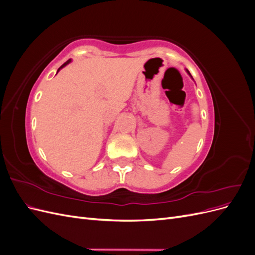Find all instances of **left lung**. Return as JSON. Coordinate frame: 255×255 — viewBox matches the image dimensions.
Segmentation results:
<instances>
[{
    "label": "left lung",
    "instance_id": "left-lung-1",
    "mask_svg": "<svg viewBox=\"0 0 255 255\" xmlns=\"http://www.w3.org/2000/svg\"><path fill=\"white\" fill-rule=\"evenodd\" d=\"M186 71H187V73H188V74H189V75H190V76H191V74H190V73H189V71H188V70H187V69H186Z\"/></svg>",
    "mask_w": 255,
    "mask_h": 255
}]
</instances>
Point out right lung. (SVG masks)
<instances>
[{"label": "right lung", "mask_w": 255, "mask_h": 255, "mask_svg": "<svg viewBox=\"0 0 255 255\" xmlns=\"http://www.w3.org/2000/svg\"><path fill=\"white\" fill-rule=\"evenodd\" d=\"M70 61H71V59H69V60H67V61H66V63H65V64H64V65H61V66H60V67H59V68H58V70H57V72H58V71H59V70H60V69H61V68H64V67H65V66H67V65H68V64H69V63H70Z\"/></svg>", "instance_id": "obj_1"}]
</instances>
